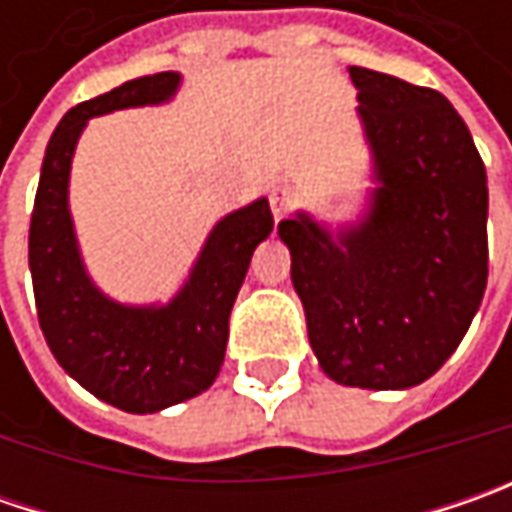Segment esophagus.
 <instances>
[{
  "label": "esophagus",
  "mask_w": 512,
  "mask_h": 512,
  "mask_svg": "<svg viewBox=\"0 0 512 512\" xmlns=\"http://www.w3.org/2000/svg\"><path fill=\"white\" fill-rule=\"evenodd\" d=\"M296 205V196H293V190L285 185H276L270 190V210H273V216H276V222L279 219H285L287 213L293 210Z\"/></svg>",
  "instance_id": "obj_1"
}]
</instances>
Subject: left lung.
Instances as JSON below:
<instances>
[{
  "instance_id": "left-lung-1",
  "label": "left lung",
  "mask_w": 512,
  "mask_h": 512,
  "mask_svg": "<svg viewBox=\"0 0 512 512\" xmlns=\"http://www.w3.org/2000/svg\"><path fill=\"white\" fill-rule=\"evenodd\" d=\"M373 150V205L339 242L279 222L313 353L333 382L402 390L459 347L487 287V173L439 90L350 68Z\"/></svg>"
}]
</instances>
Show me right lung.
Instances as JSON below:
<instances>
[{
    "instance_id": "1",
    "label": "right lung",
    "mask_w": 512,
    "mask_h": 512,
    "mask_svg": "<svg viewBox=\"0 0 512 512\" xmlns=\"http://www.w3.org/2000/svg\"><path fill=\"white\" fill-rule=\"evenodd\" d=\"M179 73L139 76L65 113L50 136L30 213L28 262L50 353L96 399L125 413H156L199 396L225 362L230 310L256 245L270 236L267 199L225 216L179 296L165 307H125L90 285L68 210L73 148L90 116L165 102Z\"/></svg>"
}]
</instances>
